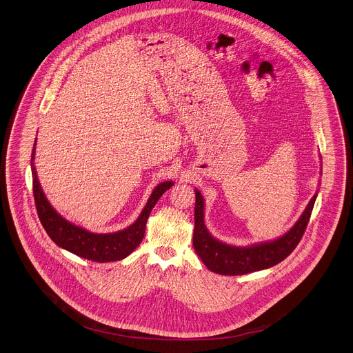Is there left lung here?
<instances>
[{
	"instance_id": "left-lung-1",
	"label": "left lung",
	"mask_w": 353,
	"mask_h": 353,
	"mask_svg": "<svg viewBox=\"0 0 353 353\" xmlns=\"http://www.w3.org/2000/svg\"><path fill=\"white\" fill-rule=\"evenodd\" d=\"M323 173V172H321ZM194 205L193 247L211 272L221 275H242L269 269L289 256L299 243L312 215L317 193L310 199L297 223L282 236L270 242L236 247L215 239L204 224V199L199 190Z\"/></svg>"
}]
</instances>
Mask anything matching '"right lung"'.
I'll return each instance as SVG.
<instances>
[{
	"mask_svg": "<svg viewBox=\"0 0 353 353\" xmlns=\"http://www.w3.org/2000/svg\"><path fill=\"white\" fill-rule=\"evenodd\" d=\"M34 148H36V141L33 145L32 160H30L32 179H33V196H34L37 215L44 230L47 231L48 236L59 247L81 258L94 261V262H101V263L114 262V261H121L128 255H130L142 242L146 221L153 207L156 205L159 199L163 196V192L173 185V181H163L154 188L146 205L143 207L141 215L128 228L118 232H111V234H94L60 216V214H57L54 207L50 204L44 192L41 190V185L36 174V169L33 163L34 153H36Z\"/></svg>",
	"mask_w": 353,
	"mask_h": 353,
	"instance_id": "add662e5",
	"label": "right lung"
}]
</instances>
